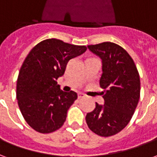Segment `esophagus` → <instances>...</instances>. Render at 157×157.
Instances as JSON below:
<instances>
[{
	"mask_svg": "<svg viewBox=\"0 0 157 157\" xmlns=\"http://www.w3.org/2000/svg\"><path fill=\"white\" fill-rule=\"evenodd\" d=\"M84 97H86V95L84 93H82V92L78 93V98H84Z\"/></svg>",
	"mask_w": 157,
	"mask_h": 157,
	"instance_id": "1",
	"label": "esophagus"
}]
</instances>
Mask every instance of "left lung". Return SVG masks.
Wrapping results in <instances>:
<instances>
[{
  "label": "left lung",
  "instance_id": "left-lung-1",
  "mask_svg": "<svg viewBox=\"0 0 157 157\" xmlns=\"http://www.w3.org/2000/svg\"><path fill=\"white\" fill-rule=\"evenodd\" d=\"M102 59L100 86L104 104L86 116L89 128L102 137L112 136L126 127L134 114L140 95V80L135 62L121 46L111 42L88 45Z\"/></svg>",
  "mask_w": 157,
  "mask_h": 157
}]
</instances>
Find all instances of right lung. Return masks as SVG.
Returning a JSON list of instances; mask_svg holds the SVG:
<instances>
[{
	"mask_svg": "<svg viewBox=\"0 0 157 157\" xmlns=\"http://www.w3.org/2000/svg\"><path fill=\"white\" fill-rule=\"evenodd\" d=\"M86 50L84 45L48 39L35 45L24 59L17 81V99L24 119L37 132L48 134L64 124L77 94L63 92L56 81L69 60Z\"/></svg>",
	"mask_w": 157,
	"mask_h": 157,
	"instance_id": "right-lung-1",
	"label": "right lung"
}]
</instances>
